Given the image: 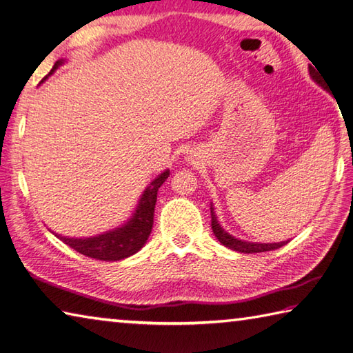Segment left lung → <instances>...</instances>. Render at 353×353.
<instances>
[{"instance_id": "obj_1", "label": "left lung", "mask_w": 353, "mask_h": 353, "mask_svg": "<svg viewBox=\"0 0 353 353\" xmlns=\"http://www.w3.org/2000/svg\"><path fill=\"white\" fill-rule=\"evenodd\" d=\"M310 76L311 79L316 81L319 86H321L323 89H326V86L323 85V80L320 79L319 74L316 72V70L311 68L310 66ZM211 219H212V232L215 234L216 239L224 245L228 247L230 250H235L239 253H259V252H268V250H274L279 249V247L285 245L288 241H281V243H252V241H244V239L235 238L234 235H230L229 232L224 230L221 228V224L219 223V219H216L214 206L211 203Z\"/></svg>"}]
</instances>
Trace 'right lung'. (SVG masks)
I'll return each instance as SVG.
<instances>
[{"label": "right lung", "instance_id": "obj_1", "mask_svg": "<svg viewBox=\"0 0 353 353\" xmlns=\"http://www.w3.org/2000/svg\"><path fill=\"white\" fill-rule=\"evenodd\" d=\"M65 62L66 59H59L54 66H52V70L48 72V76L42 81L47 80L51 74H54L59 66H62ZM168 176L170 170H163L161 174H157L150 182L144 192L141 194L132 216L125 223H123L121 226L88 238L63 236L61 234H54V232L52 234L59 239H62L66 245L72 247L74 250L89 258L100 261H119L129 258L145 245L150 234H152L157 191H159L162 183L167 181Z\"/></svg>", "mask_w": 353, "mask_h": 353}]
</instances>
